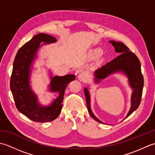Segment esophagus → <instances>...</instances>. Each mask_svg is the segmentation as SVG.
<instances>
[{"mask_svg":"<svg viewBox=\"0 0 155 155\" xmlns=\"http://www.w3.org/2000/svg\"><path fill=\"white\" fill-rule=\"evenodd\" d=\"M78 78L80 81L83 82H87L88 80V74L87 73H85V72H81V73L78 75Z\"/></svg>","mask_w":155,"mask_h":155,"instance_id":"34e87169","label":"esophagus"}]
</instances>
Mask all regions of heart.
Masks as SVG:
<instances>
[{
    "instance_id": "1",
    "label": "heart",
    "mask_w": 155,
    "mask_h": 155,
    "mask_svg": "<svg viewBox=\"0 0 155 155\" xmlns=\"http://www.w3.org/2000/svg\"><path fill=\"white\" fill-rule=\"evenodd\" d=\"M103 54V50L100 48H97L93 49V51H91L90 53V58H98L99 57L101 54Z\"/></svg>"
}]
</instances>
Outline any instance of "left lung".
<instances>
[{"instance_id":"left-lung-1","label":"left lung","mask_w":155,"mask_h":155,"mask_svg":"<svg viewBox=\"0 0 155 155\" xmlns=\"http://www.w3.org/2000/svg\"><path fill=\"white\" fill-rule=\"evenodd\" d=\"M109 42L114 47L115 52L120 54L113 61L94 71L93 74L94 81L95 83L98 84L102 80L107 78L108 76L115 73H121L126 76L128 78V85L133 90L130 98V108L126 117L124 118H126L137 109L141 101L144 78L141 73L140 62L137 56L131 52L130 49L123 42L114 41H110ZM84 92L86 97L87 108L90 115L98 123L104 124L95 117L92 111L91 95L88 88L85 87Z\"/></svg>"}]
</instances>
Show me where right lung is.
<instances>
[{"label":"right lung","instance_id":"1","mask_svg":"<svg viewBox=\"0 0 155 155\" xmlns=\"http://www.w3.org/2000/svg\"><path fill=\"white\" fill-rule=\"evenodd\" d=\"M57 41L56 38L47 34L35 35L19 49L13 62L10 86L16 107L20 113L38 123H47L58 117L61 112L66 88L70 82L75 80L74 74L53 77L50 72L51 83L48 90L51 93H57L58 96L48 105L42 104L32 89L31 72L38 49L42 45Z\"/></svg>","mask_w":155,"mask_h":155}]
</instances>
